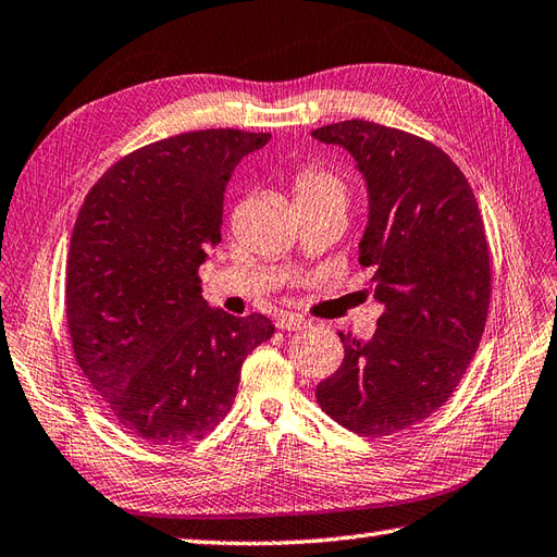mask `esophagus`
I'll return each mask as SVG.
<instances>
[{"label": "esophagus", "mask_w": 557, "mask_h": 557, "mask_svg": "<svg viewBox=\"0 0 557 557\" xmlns=\"http://www.w3.org/2000/svg\"><path fill=\"white\" fill-rule=\"evenodd\" d=\"M276 329L278 331H305V329H309V321H305L297 314H281L276 319Z\"/></svg>", "instance_id": "esophagus-1"}]
</instances>
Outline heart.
<instances>
[{"instance_id":"b5f03b06","label":"heart","mask_w":557,"mask_h":557,"mask_svg":"<svg viewBox=\"0 0 557 557\" xmlns=\"http://www.w3.org/2000/svg\"><path fill=\"white\" fill-rule=\"evenodd\" d=\"M295 206H337L345 210L347 186L343 176L323 168V165H305L297 170L293 180Z\"/></svg>"}]
</instances>
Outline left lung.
I'll use <instances>...</instances> for the list:
<instances>
[{
	"label": "left lung",
	"instance_id": "left-lung-1",
	"mask_svg": "<svg viewBox=\"0 0 557 557\" xmlns=\"http://www.w3.org/2000/svg\"><path fill=\"white\" fill-rule=\"evenodd\" d=\"M311 137L343 146L363 174L359 262L385 305L371 341L337 333L345 359L317 401L357 435L387 437L444 406L480 347L492 295L482 214L456 162L416 134L345 120Z\"/></svg>",
	"mask_w": 557,
	"mask_h": 557
}]
</instances>
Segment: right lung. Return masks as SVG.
<instances>
[{
	"label": "right lung",
	"mask_w": 557,
	"mask_h": 557,
	"mask_svg": "<svg viewBox=\"0 0 557 557\" xmlns=\"http://www.w3.org/2000/svg\"><path fill=\"white\" fill-rule=\"evenodd\" d=\"M271 139L198 129L137 148L91 186L65 267V319L79 371L106 413L158 446L206 437L228 413L250 351L274 335L200 295L222 240L238 165Z\"/></svg>",
	"instance_id": "1"
}]
</instances>
